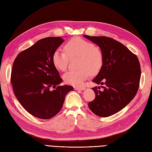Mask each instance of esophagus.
<instances>
[{
    "mask_svg": "<svg viewBox=\"0 0 152 152\" xmlns=\"http://www.w3.org/2000/svg\"><path fill=\"white\" fill-rule=\"evenodd\" d=\"M74 88H75V90H76V91H77V90H81V91L85 90V87H74Z\"/></svg>",
    "mask_w": 152,
    "mask_h": 152,
    "instance_id": "obj_1",
    "label": "esophagus"
}]
</instances>
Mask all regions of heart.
Masks as SVG:
<instances>
[{
  "label": "heart",
  "mask_w": 152,
  "mask_h": 152,
  "mask_svg": "<svg viewBox=\"0 0 152 152\" xmlns=\"http://www.w3.org/2000/svg\"><path fill=\"white\" fill-rule=\"evenodd\" d=\"M64 49H56L53 54L52 60L56 68L61 71L67 69L69 56H80L77 71H70L63 76V79L67 84L79 86L90 75L98 72L103 65L102 51L96 48L92 43L80 37H75L66 43Z\"/></svg>",
  "instance_id": "obj_1"
}]
</instances>
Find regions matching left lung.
<instances>
[{"label": "left lung", "instance_id": "1", "mask_svg": "<svg viewBox=\"0 0 152 152\" xmlns=\"http://www.w3.org/2000/svg\"><path fill=\"white\" fill-rule=\"evenodd\" d=\"M83 37L98 45L103 55L102 67L92 81L102 85L103 91L92 88L96 98L88 103V107L99 117L110 116L125 107L137 94L141 73L139 61L126 46L114 39Z\"/></svg>", "mask_w": 152, "mask_h": 152}]
</instances>
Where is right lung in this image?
I'll return each instance as SVG.
<instances>
[{
    "label": "right lung",
    "instance_id": "right-lung-1",
    "mask_svg": "<svg viewBox=\"0 0 152 152\" xmlns=\"http://www.w3.org/2000/svg\"><path fill=\"white\" fill-rule=\"evenodd\" d=\"M64 42L61 37L41 39L19 53L14 61L11 83L15 95L21 105L38 118L56 115L66 95L74 90L67 85L58 86L63 80L52 60L53 54ZM51 86L57 88L50 91Z\"/></svg>",
    "mask_w": 152,
    "mask_h": 152
}]
</instances>
